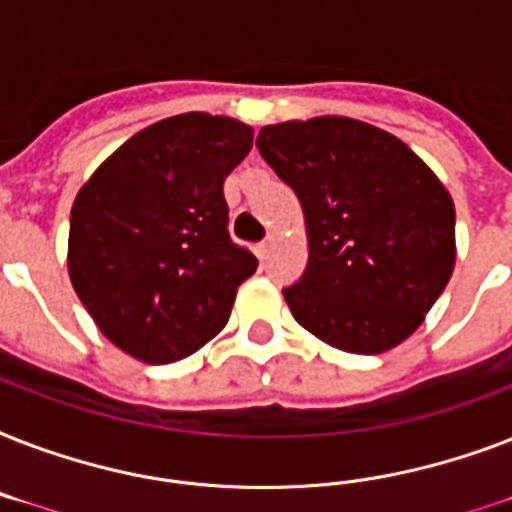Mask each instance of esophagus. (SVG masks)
Returning <instances> with one entry per match:
<instances>
[{
    "label": "esophagus",
    "mask_w": 512,
    "mask_h": 512,
    "mask_svg": "<svg viewBox=\"0 0 512 512\" xmlns=\"http://www.w3.org/2000/svg\"><path fill=\"white\" fill-rule=\"evenodd\" d=\"M271 247H273V236H268V239L257 244V257H260V260H265V257L271 255Z\"/></svg>",
    "instance_id": "esophagus-1"
}]
</instances>
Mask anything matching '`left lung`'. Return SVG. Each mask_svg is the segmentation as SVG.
I'll return each mask as SVG.
<instances>
[{
	"label": "left lung",
	"instance_id": "obj_1",
	"mask_svg": "<svg viewBox=\"0 0 512 512\" xmlns=\"http://www.w3.org/2000/svg\"><path fill=\"white\" fill-rule=\"evenodd\" d=\"M257 148L303 204L308 265L284 289L297 324L348 353L396 348L452 279L449 191L396 135L345 116L268 124Z\"/></svg>",
	"mask_w": 512,
	"mask_h": 512
}]
</instances>
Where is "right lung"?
<instances>
[{"instance_id": "add662e5", "label": "right lung", "mask_w": 512, "mask_h": 512, "mask_svg": "<svg viewBox=\"0 0 512 512\" xmlns=\"http://www.w3.org/2000/svg\"><path fill=\"white\" fill-rule=\"evenodd\" d=\"M252 127L180 114L119 146L76 193L68 276L116 348L172 364L225 327L257 257L228 233L225 177Z\"/></svg>"}]
</instances>
